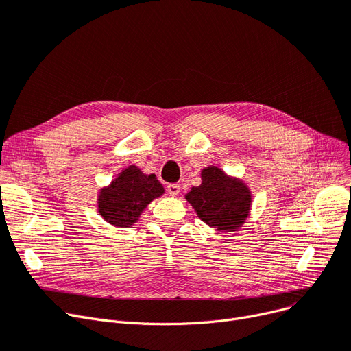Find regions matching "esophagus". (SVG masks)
<instances>
[{
  "mask_svg": "<svg viewBox=\"0 0 351 351\" xmlns=\"http://www.w3.org/2000/svg\"><path fill=\"white\" fill-rule=\"evenodd\" d=\"M167 192L171 197H178L180 193V185L179 184H169L167 185Z\"/></svg>",
  "mask_w": 351,
  "mask_h": 351,
  "instance_id": "obj_1",
  "label": "esophagus"
}]
</instances>
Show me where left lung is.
I'll use <instances>...</instances> for the list:
<instances>
[{
	"mask_svg": "<svg viewBox=\"0 0 351 351\" xmlns=\"http://www.w3.org/2000/svg\"><path fill=\"white\" fill-rule=\"evenodd\" d=\"M185 199L206 226L219 232H231L247 221L253 197L243 179L210 165L201 171V185L193 186Z\"/></svg>",
	"mask_w": 351,
	"mask_h": 351,
	"instance_id": "1",
	"label": "left lung"
}]
</instances>
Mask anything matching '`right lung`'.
<instances>
[{"mask_svg": "<svg viewBox=\"0 0 351 351\" xmlns=\"http://www.w3.org/2000/svg\"><path fill=\"white\" fill-rule=\"evenodd\" d=\"M165 193L156 175L143 173L136 165H130L117 175L111 184L102 186L97 197V211L106 223L127 228L134 226L143 211Z\"/></svg>", "mask_w": 351, "mask_h": 351, "instance_id": "right-lung-1", "label": "right lung"}]
</instances>
